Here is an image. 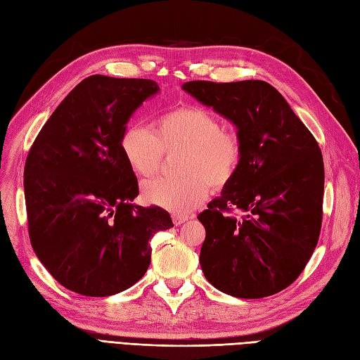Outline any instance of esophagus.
Segmentation results:
<instances>
[{
    "instance_id": "esophagus-1",
    "label": "esophagus",
    "mask_w": 360,
    "mask_h": 360,
    "mask_svg": "<svg viewBox=\"0 0 360 360\" xmlns=\"http://www.w3.org/2000/svg\"><path fill=\"white\" fill-rule=\"evenodd\" d=\"M189 217L184 216V214H179V213H172V221H174V225L179 226L181 223H184Z\"/></svg>"
}]
</instances>
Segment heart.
I'll use <instances>...</instances> for the list:
<instances>
[{
  "label": "heart",
  "mask_w": 360,
  "mask_h": 360,
  "mask_svg": "<svg viewBox=\"0 0 360 360\" xmlns=\"http://www.w3.org/2000/svg\"><path fill=\"white\" fill-rule=\"evenodd\" d=\"M120 150L128 167L140 177H152L164 153L184 150L181 179H156L143 184L148 204L174 213H189L208 196V183L221 189L233 179L243 159L238 134L223 129L212 111L198 105L172 108L160 116L155 131L129 125L122 132Z\"/></svg>",
  "instance_id": "obj_1"
}]
</instances>
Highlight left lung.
<instances>
[{
    "instance_id": "8db88e82",
    "label": "left lung",
    "mask_w": 360,
    "mask_h": 360,
    "mask_svg": "<svg viewBox=\"0 0 360 360\" xmlns=\"http://www.w3.org/2000/svg\"><path fill=\"white\" fill-rule=\"evenodd\" d=\"M183 91L237 127L243 159L198 214L200 264L216 289L257 300L281 292L311 257L323 214L325 168L313 134L266 82H186Z\"/></svg>"
}]
</instances>
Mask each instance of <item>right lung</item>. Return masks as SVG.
<instances>
[{
    "label": "right lung",
    "instance_id": "right-lung-1",
    "mask_svg": "<svg viewBox=\"0 0 360 360\" xmlns=\"http://www.w3.org/2000/svg\"><path fill=\"white\" fill-rule=\"evenodd\" d=\"M159 86L95 74L62 101L30 148L23 171L31 245L71 292L110 296L150 265V240L169 229L160 207L131 204L139 181L120 150L129 117Z\"/></svg>",
    "mask_w": 360,
    "mask_h": 360
}]
</instances>
